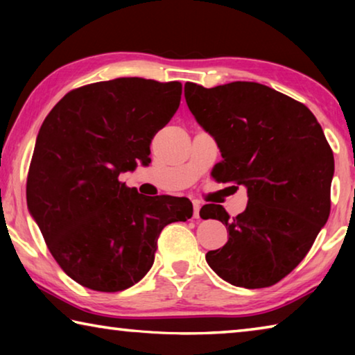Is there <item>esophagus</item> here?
Returning <instances> with one entry per match:
<instances>
[{
  "label": "esophagus",
  "mask_w": 355,
  "mask_h": 355,
  "mask_svg": "<svg viewBox=\"0 0 355 355\" xmlns=\"http://www.w3.org/2000/svg\"><path fill=\"white\" fill-rule=\"evenodd\" d=\"M192 207H194V219H200V202L194 200L192 202Z\"/></svg>",
  "instance_id": "34e87169"
}]
</instances>
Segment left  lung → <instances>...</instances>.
<instances>
[{"mask_svg":"<svg viewBox=\"0 0 355 355\" xmlns=\"http://www.w3.org/2000/svg\"><path fill=\"white\" fill-rule=\"evenodd\" d=\"M197 123L218 144L213 177L248 189V207L230 219L205 205L203 219L227 227L228 241L207 263L235 286L277 284L307 255L330 213L334 153L307 106L264 84L235 81L207 89L184 84Z\"/></svg>","mask_w":355,"mask_h":355,"instance_id":"8db88e82","label":"left lung"}]
</instances>
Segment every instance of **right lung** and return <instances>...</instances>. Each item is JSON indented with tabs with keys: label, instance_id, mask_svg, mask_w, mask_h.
I'll return each instance as SVG.
<instances>
[{
	"label": "right lung",
	"instance_id": "add662e5",
	"mask_svg": "<svg viewBox=\"0 0 355 355\" xmlns=\"http://www.w3.org/2000/svg\"><path fill=\"white\" fill-rule=\"evenodd\" d=\"M182 84L116 78L69 92L35 139L28 209L64 272L95 291L127 290L155 261L156 239L192 216L184 197H142L119 180L150 164V142L178 110Z\"/></svg>",
	"mask_w": 355,
	"mask_h": 355
}]
</instances>
